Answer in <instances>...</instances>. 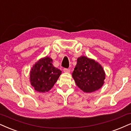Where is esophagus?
Instances as JSON below:
<instances>
[{
    "mask_svg": "<svg viewBox=\"0 0 131 131\" xmlns=\"http://www.w3.org/2000/svg\"><path fill=\"white\" fill-rule=\"evenodd\" d=\"M70 69H68V68H64L63 69V71L64 72H66V73H69V72H70Z\"/></svg>",
    "mask_w": 131,
    "mask_h": 131,
    "instance_id": "esophagus-1",
    "label": "esophagus"
}]
</instances>
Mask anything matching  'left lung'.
I'll list each match as a JSON object with an SVG mask.
<instances>
[{
  "instance_id": "obj_1",
  "label": "left lung",
  "mask_w": 131,
  "mask_h": 131,
  "mask_svg": "<svg viewBox=\"0 0 131 131\" xmlns=\"http://www.w3.org/2000/svg\"><path fill=\"white\" fill-rule=\"evenodd\" d=\"M105 75L103 68L98 62L85 56L78 58L72 74L77 86L86 93L101 88L104 84Z\"/></svg>"
}]
</instances>
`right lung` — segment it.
<instances>
[{"label":"right lung","mask_w":131,"mask_h":131,"mask_svg":"<svg viewBox=\"0 0 131 131\" xmlns=\"http://www.w3.org/2000/svg\"><path fill=\"white\" fill-rule=\"evenodd\" d=\"M61 74L62 71L53 66L51 58H42L31 68V85L38 92H48L53 87Z\"/></svg>","instance_id":"add662e5"}]
</instances>
